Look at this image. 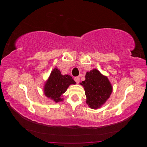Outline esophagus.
I'll return each mask as SVG.
<instances>
[{
  "instance_id": "obj_1",
  "label": "esophagus",
  "mask_w": 147,
  "mask_h": 147,
  "mask_svg": "<svg viewBox=\"0 0 147 147\" xmlns=\"http://www.w3.org/2000/svg\"><path fill=\"white\" fill-rule=\"evenodd\" d=\"M74 80H75V82H76L77 84H78L79 82H80V77H78V76L74 77Z\"/></svg>"
}]
</instances>
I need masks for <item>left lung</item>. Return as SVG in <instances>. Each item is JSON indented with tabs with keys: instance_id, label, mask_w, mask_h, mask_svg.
I'll return each instance as SVG.
<instances>
[{
	"instance_id": "8db88e82",
	"label": "left lung",
	"mask_w": 147,
	"mask_h": 147,
	"mask_svg": "<svg viewBox=\"0 0 147 147\" xmlns=\"http://www.w3.org/2000/svg\"><path fill=\"white\" fill-rule=\"evenodd\" d=\"M80 84L85 90L86 103L91 109L100 108L112 93V86L108 78L96 69L87 72L86 80Z\"/></svg>"
}]
</instances>
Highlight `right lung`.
<instances>
[{
	"instance_id": "right-lung-1",
	"label": "right lung",
	"mask_w": 147,
	"mask_h": 147,
	"mask_svg": "<svg viewBox=\"0 0 147 147\" xmlns=\"http://www.w3.org/2000/svg\"><path fill=\"white\" fill-rule=\"evenodd\" d=\"M75 84V81L70 75H62L60 71L57 68H54L45 84L44 93L47 97L55 102H58L63 100L61 96L66 91L69 86Z\"/></svg>"
}]
</instances>
